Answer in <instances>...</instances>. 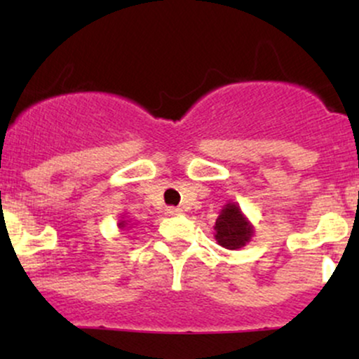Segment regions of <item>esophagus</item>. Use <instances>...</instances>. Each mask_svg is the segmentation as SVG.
<instances>
[{"mask_svg":"<svg viewBox=\"0 0 359 359\" xmlns=\"http://www.w3.org/2000/svg\"><path fill=\"white\" fill-rule=\"evenodd\" d=\"M165 214L167 216H180V214H182V209H179V208H175V205H168V208L165 209Z\"/></svg>","mask_w":359,"mask_h":359,"instance_id":"34e87169","label":"esophagus"}]
</instances>
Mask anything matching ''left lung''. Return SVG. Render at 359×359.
I'll return each instance as SVG.
<instances>
[{
  "mask_svg": "<svg viewBox=\"0 0 359 359\" xmlns=\"http://www.w3.org/2000/svg\"><path fill=\"white\" fill-rule=\"evenodd\" d=\"M214 229H216L217 243L228 250H238L245 246V243H248L253 234L248 221L243 217L240 208L234 204H228L222 209Z\"/></svg>",
  "mask_w": 359,
  "mask_h": 359,
  "instance_id": "8db88e82",
  "label": "left lung"
}]
</instances>
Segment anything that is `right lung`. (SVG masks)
I'll return each mask as SVG.
<instances>
[{
    "label": "right lung",
    "instance_id": "1",
    "mask_svg": "<svg viewBox=\"0 0 359 359\" xmlns=\"http://www.w3.org/2000/svg\"><path fill=\"white\" fill-rule=\"evenodd\" d=\"M119 226H121V228H125V221H121V222H119Z\"/></svg>",
    "mask_w": 359,
    "mask_h": 359
}]
</instances>
